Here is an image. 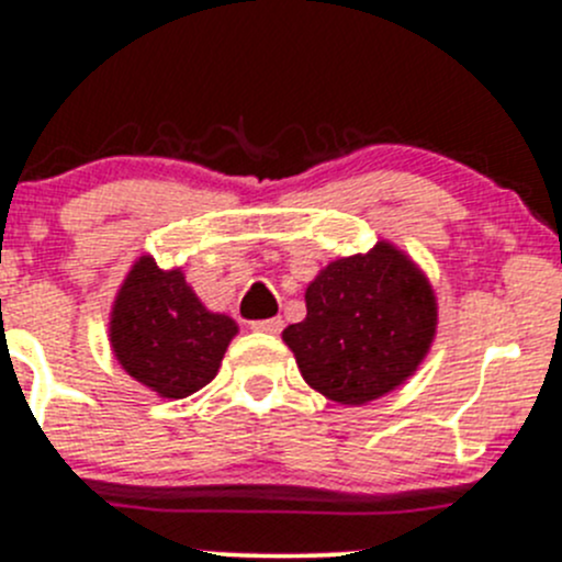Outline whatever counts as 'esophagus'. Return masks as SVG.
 I'll return each mask as SVG.
<instances>
[{
  "instance_id": "1",
  "label": "esophagus",
  "mask_w": 562,
  "mask_h": 562,
  "mask_svg": "<svg viewBox=\"0 0 562 562\" xmlns=\"http://www.w3.org/2000/svg\"><path fill=\"white\" fill-rule=\"evenodd\" d=\"M251 327L259 333H281L283 319L281 316H273V319H257V322H251Z\"/></svg>"
}]
</instances>
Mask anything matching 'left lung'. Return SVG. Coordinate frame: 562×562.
Here are the masks:
<instances>
[{"label":"left lung","mask_w":562,"mask_h":562,"mask_svg":"<svg viewBox=\"0 0 562 562\" xmlns=\"http://www.w3.org/2000/svg\"><path fill=\"white\" fill-rule=\"evenodd\" d=\"M437 333L424 270L380 240L336 259L305 289V319L281 333L303 380L338 404H366L415 374Z\"/></svg>","instance_id":"1"}]
</instances>
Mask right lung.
<instances>
[{
  "label": "right lung",
  "instance_id": "obj_1",
  "mask_svg": "<svg viewBox=\"0 0 562 562\" xmlns=\"http://www.w3.org/2000/svg\"><path fill=\"white\" fill-rule=\"evenodd\" d=\"M235 336L232 316L204 308L182 270H160L153 257L136 259L111 305L114 358L164 398H186L207 385Z\"/></svg>",
  "mask_w": 562,
  "mask_h": 562
}]
</instances>
